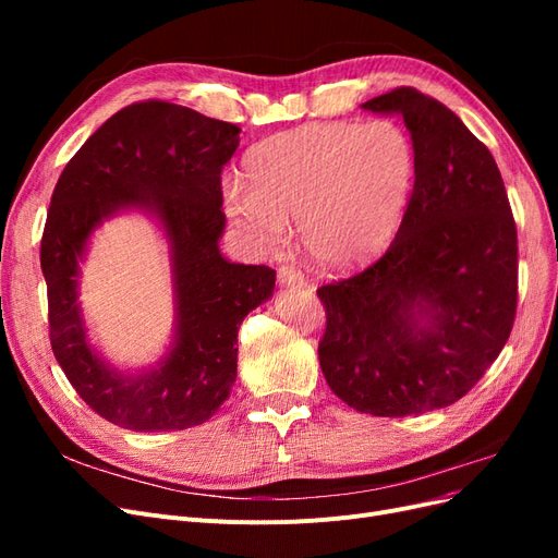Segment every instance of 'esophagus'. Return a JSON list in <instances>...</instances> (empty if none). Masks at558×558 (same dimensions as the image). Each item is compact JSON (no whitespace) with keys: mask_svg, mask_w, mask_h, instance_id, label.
I'll return each mask as SVG.
<instances>
[{"mask_svg":"<svg viewBox=\"0 0 558 558\" xmlns=\"http://www.w3.org/2000/svg\"><path fill=\"white\" fill-rule=\"evenodd\" d=\"M277 281L281 286H305V275L295 265H281L277 272Z\"/></svg>","mask_w":558,"mask_h":558,"instance_id":"34e87169","label":"esophagus"}]
</instances>
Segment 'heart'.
<instances>
[{"label": "heart", "instance_id": "b5f03b06", "mask_svg": "<svg viewBox=\"0 0 558 558\" xmlns=\"http://www.w3.org/2000/svg\"><path fill=\"white\" fill-rule=\"evenodd\" d=\"M418 172L412 134L379 118L310 123L253 146L244 179L223 183V209L263 251L286 240L298 221L300 242L320 267L347 269L377 256L398 234Z\"/></svg>", "mask_w": 558, "mask_h": 558}]
</instances>
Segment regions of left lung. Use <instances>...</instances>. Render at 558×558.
Listing matches in <instances>:
<instances>
[{"label": "left lung", "mask_w": 558, "mask_h": 558, "mask_svg": "<svg viewBox=\"0 0 558 558\" xmlns=\"http://www.w3.org/2000/svg\"><path fill=\"white\" fill-rule=\"evenodd\" d=\"M363 109L400 113L418 158L408 216L384 256L320 286L318 363L332 393L373 416L461 400L517 314V226L498 165L459 116L416 88Z\"/></svg>", "instance_id": "left-lung-1"}]
</instances>
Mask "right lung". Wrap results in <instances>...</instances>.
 Listing matches in <instances>:
<instances>
[{
  "label": "right lung",
  "instance_id": "right-lung-1",
  "mask_svg": "<svg viewBox=\"0 0 558 558\" xmlns=\"http://www.w3.org/2000/svg\"><path fill=\"white\" fill-rule=\"evenodd\" d=\"M240 128L189 107L148 99L113 113L66 162L41 238L50 347L93 412L140 430L209 421L238 377V330L275 291V269L221 256V172ZM121 208L159 218L171 242L175 344L137 376L118 374L92 349L77 305V263L89 234Z\"/></svg>",
  "mask_w": 558,
  "mask_h": 558
}]
</instances>
